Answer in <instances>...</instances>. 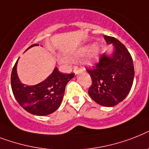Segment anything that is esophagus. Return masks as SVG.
Listing matches in <instances>:
<instances>
[{"instance_id":"1","label":"esophagus","mask_w":149,"mask_h":149,"mask_svg":"<svg viewBox=\"0 0 149 149\" xmlns=\"http://www.w3.org/2000/svg\"><path fill=\"white\" fill-rule=\"evenodd\" d=\"M81 68H78V67H75L74 68V74H80L81 72Z\"/></svg>"}]
</instances>
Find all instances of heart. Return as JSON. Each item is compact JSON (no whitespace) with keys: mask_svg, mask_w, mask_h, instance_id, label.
<instances>
[{"mask_svg":"<svg viewBox=\"0 0 149 149\" xmlns=\"http://www.w3.org/2000/svg\"><path fill=\"white\" fill-rule=\"evenodd\" d=\"M99 51V47L97 44H93L92 45H84L83 47H80L73 55L70 56V59H75V58H80V57L84 56L88 52L85 59H84V63L88 65H91L98 60Z\"/></svg>","mask_w":149,"mask_h":149,"instance_id":"obj_1","label":"heart"}]
</instances>
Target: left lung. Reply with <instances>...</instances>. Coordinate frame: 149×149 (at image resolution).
<instances>
[{"mask_svg": "<svg viewBox=\"0 0 149 149\" xmlns=\"http://www.w3.org/2000/svg\"><path fill=\"white\" fill-rule=\"evenodd\" d=\"M108 45H113L111 54H103L93 69H87L92 83L88 94L100 105L113 107L129 93L134 80L132 58L125 46L118 39L104 36Z\"/></svg>", "mask_w": 149, "mask_h": 149, "instance_id": "8db88e82", "label": "left lung"}]
</instances>
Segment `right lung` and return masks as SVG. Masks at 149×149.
Returning a JSON list of instances; mask_svg holds the SVG:
<instances>
[{
  "label": "right lung",
  "instance_id": "obj_1",
  "mask_svg": "<svg viewBox=\"0 0 149 149\" xmlns=\"http://www.w3.org/2000/svg\"><path fill=\"white\" fill-rule=\"evenodd\" d=\"M38 45H32L27 49ZM17 61L13 68L10 78L11 88L17 102L32 115L44 116L55 111L61 104L66 84L74 74H64L55 68L42 82L35 85H26L21 83L17 76Z\"/></svg>",
  "mask_w": 149,
  "mask_h": 149
}]
</instances>
